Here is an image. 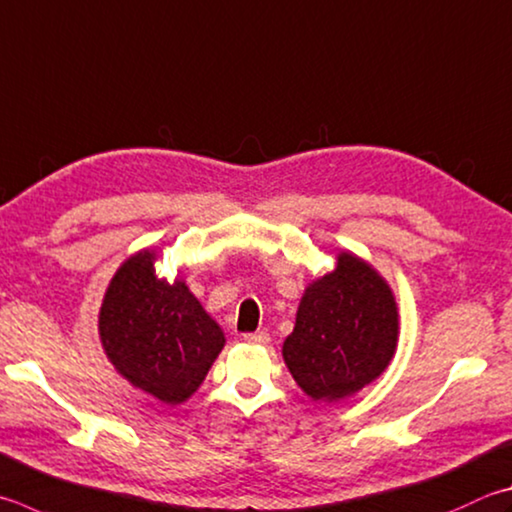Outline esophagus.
I'll return each mask as SVG.
<instances>
[{"instance_id": "esophagus-1", "label": "esophagus", "mask_w": 512, "mask_h": 512, "mask_svg": "<svg viewBox=\"0 0 512 512\" xmlns=\"http://www.w3.org/2000/svg\"><path fill=\"white\" fill-rule=\"evenodd\" d=\"M244 340L248 342V345H262V347H266L268 342H271V336H268V333H264V331H259V333H246Z\"/></svg>"}]
</instances>
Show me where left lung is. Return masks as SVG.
Masks as SVG:
<instances>
[{"instance_id": "obj_1", "label": "left lung", "mask_w": 512, "mask_h": 512, "mask_svg": "<svg viewBox=\"0 0 512 512\" xmlns=\"http://www.w3.org/2000/svg\"><path fill=\"white\" fill-rule=\"evenodd\" d=\"M398 329L392 286L367 259L340 250L333 271L304 288L282 358L306 396L336 403L389 367Z\"/></svg>"}]
</instances>
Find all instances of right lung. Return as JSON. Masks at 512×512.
I'll return each mask as SVG.
<instances>
[{
  "instance_id": "add662e5",
  "label": "right lung",
  "mask_w": 512,
  "mask_h": 512,
  "mask_svg": "<svg viewBox=\"0 0 512 512\" xmlns=\"http://www.w3.org/2000/svg\"><path fill=\"white\" fill-rule=\"evenodd\" d=\"M156 250L129 255L102 297L98 336L129 385L181 405L206 380L226 345L219 324L181 277L156 275Z\"/></svg>"
}]
</instances>
